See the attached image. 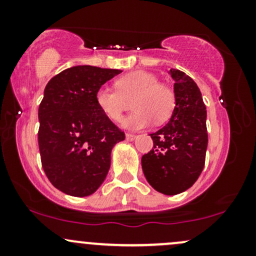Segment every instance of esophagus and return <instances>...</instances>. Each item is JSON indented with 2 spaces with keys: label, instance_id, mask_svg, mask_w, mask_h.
<instances>
[{
  "label": "esophagus",
  "instance_id": "1",
  "mask_svg": "<svg viewBox=\"0 0 256 256\" xmlns=\"http://www.w3.org/2000/svg\"><path fill=\"white\" fill-rule=\"evenodd\" d=\"M136 138H137L136 134H126V140H136Z\"/></svg>",
  "mask_w": 256,
  "mask_h": 256
}]
</instances>
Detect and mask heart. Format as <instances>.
<instances>
[{
	"label": "heart",
	"instance_id": "1",
	"mask_svg": "<svg viewBox=\"0 0 256 256\" xmlns=\"http://www.w3.org/2000/svg\"><path fill=\"white\" fill-rule=\"evenodd\" d=\"M116 88L102 85L95 94L98 110L110 120L122 118L128 102L132 101L134 112L122 120V126L128 130L148 128L154 120L162 124L170 119L176 107L174 91L158 82L156 76L149 72L136 71L116 80Z\"/></svg>",
	"mask_w": 256,
	"mask_h": 256
}]
</instances>
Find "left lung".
<instances>
[{"label":"left lung","instance_id":"8db88e82","mask_svg":"<svg viewBox=\"0 0 256 256\" xmlns=\"http://www.w3.org/2000/svg\"><path fill=\"white\" fill-rule=\"evenodd\" d=\"M174 80L176 107L162 128L150 134L154 146L142 156L148 183L165 195L192 186L204 166L208 144L207 110L198 84L179 70L168 71Z\"/></svg>","mask_w":256,"mask_h":256}]
</instances>
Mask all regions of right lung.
<instances>
[{
  "mask_svg": "<svg viewBox=\"0 0 256 256\" xmlns=\"http://www.w3.org/2000/svg\"><path fill=\"white\" fill-rule=\"evenodd\" d=\"M120 70L78 64L52 77L38 110V146L46 177L67 195L84 198L104 183L110 154L125 140L98 110L95 94Z\"/></svg>",
  "mask_w": 256,
  "mask_h": 256,
  "instance_id": "1",
  "label": "right lung"
}]
</instances>
